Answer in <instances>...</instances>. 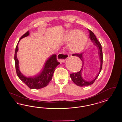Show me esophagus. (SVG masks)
I'll return each mask as SVG.
<instances>
[{
  "label": "esophagus",
  "instance_id": "34e87169",
  "mask_svg": "<svg viewBox=\"0 0 122 122\" xmlns=\"http://www.w3.org/2000/svg\"><path fill=\"white\" fill-rule=\"evenodd\" d=\"M68 57V55L66 53H60L57 55V59L60 63L64 62Z\"/></svg>",
  "mask_w": 122,
  "mask_h": 122
}]
</instances>
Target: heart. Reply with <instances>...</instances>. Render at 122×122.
<instances>
[{
  "label": "heart",
  "instance_id": "heart-1",
  "mask_svg": "<svg viewBox=\"0 0 122 122\" xmlns=\"http://www.w3.org/2000/svg\"><path fill=\"white\" fill-rule=\"evenodd\" d=\"M66 40L68 42L72 41L69 46L71 51L77 53L85 48L88 42V37L86 33L80 30H71L66 33Z\"/></svg>",
  "mask_w": 122,
  "mask_h": 122
}]
</instances>
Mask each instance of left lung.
Segmentation results:
<instances>
[{
	"instance_id": "8db88e82",
	"label": "left lung",
	"mask_w": 122,
	"mask_h": 122,
	"mask_svg": "<svg viewBox=\"0 0 122 122\" xmlns=\"http://www.w3.org/2000/svg\"><path fill=\"white\" fill-rule=\"evenodd\" d=\"M89 33V37L90 38L91 41L93 43L94 46H95L97 47L98 50V52L99 54V56L100 58V62H101V66H100V69L99 73L97 74L96 77L93 79L92 81H86L85 79H84L82 76V71L83 70V62H84V59H83V53H75L72 54V56H76L78 57L81 61L83 62V66H82L81 70L78 72H76L74 73L71 74L70 77L71 79V80L73 81L74 83L76 85L83 87V86H89L92 84L94 81H95L96 79L98 76L99 75L100 73L102 66V63H103V54L102 51V46L101 45L100 42L97 40V37L95 36L94 34L93 33L92 31L88 29Z\"/></svg>"
}]
</instances>
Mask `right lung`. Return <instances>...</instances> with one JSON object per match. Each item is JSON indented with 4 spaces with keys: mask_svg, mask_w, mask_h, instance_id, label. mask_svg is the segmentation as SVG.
Returning a JSON list of instances; mask_svg holds the SVG:
<instances>
[{
    "mask_svg": "<svg viewBox=\"0 0 122 122\" xmlns=\"http://www.w3.org/2000/svg\"><path fill=\"white\" fill-rule=\"evenodd\" d=\"M30 32L28 31L20 38L16 45L14 55L16 72L20 80L30 89H41L48 85L49 82L51 80L56 67L60 64V63L57 60L56 55H53L48 58L45 63L42 70L36 76L33 77H26L24 76L19 70V61L17 58L16 54L18 51L19 42L21 39L28 36Z\"/></svg>",
    "mask_w": 122,
    "mask_h": 122,
    "instance_id": "right-lung-1",
    "label": "right lung"
}]
</instances>
